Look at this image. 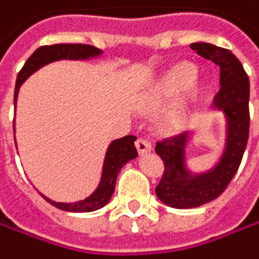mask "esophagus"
<instances>
[{"label": "esophagus", "instance_id": "obj_1", "mask_svg": "<svg viewBox=\"0 0 259 259\" xmlns=\"http://www.w3.org/2000/svg\"><path fill=\"white\" fill-rule=\"evenodd\" d=\"M136 147L137 151H138V154H146V153H150V151H151V144H150L147 140H144V138H138V140H137Z\"/></svg>", "mask_w": 259, "mask_h": 259}]
</instances>
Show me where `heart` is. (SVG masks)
<instances>
[{"instance_id": "1", "label": "heart", "mask_w": 259, "mask_h": 259, "mask_svg": "<svg viewBox=\"0 0 259 259\" xmlns=\"http://www.w3.org/2000/svg\"><path fill=\"white\" fill-rule=\"evenodd\" d=\"M198 70L191 62H179L157 77L137 99V109L143 113L163 110L157 128L163 134H178L187 128L192 110L201 95L197 81Z\"/></svg>"}]
</instances>
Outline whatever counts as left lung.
Segmentation results:
<instances>
[{
  "label": "left lung",
  "mask_w": 259,
  "mask_h": 259,
  "mask_svg": "<svg viewBox=\"0 0 259 259\" xmlns=\"http://www.w3.org/2000/svg\"><path fill=\"white\" fill-rule=\"evenodd\" d=\"M191 48L220 68V90L211 110L225 116V141L219 159L204 172L188 166V146L195 130L156 144V153L164 163L156 195L174 208H194L215 200L238 172L249 136V78L239 59L230 51L205 42L192 44Z\"/></svg>",
  "instance_id": "1"
}]
</instances>
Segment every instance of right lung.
I'll return each mask as SVG.
<instances>
[{"mask_svg":"<svg viewBox=\"0 0 259 259\" xmlns=\"http://www.w3.org/2000/svg\"><path fill=\"white\" fill-rule=\"evenodd\" d=\"M102 55H103L102 49H97L92 45H81V44H58V45L37 48L30 55V58L26 61V64L23 65L21 71L17 75L16 90H14V109L17 108V97H19L21 84L42 67L55 61H62V59L89 61V59L99 58ZM14 134H16V123H14ZM137 137L134 136H125L122 138L113 140L110 143L103 159L99 185L84 200L75 201V202H58V201L48 198L44 194L40 195L54 207L64 211H71V213H89V211H95L105 207L109 202L110 197L115 191V184H116L119 170L122 169L123 164H126L130 160L136 159L138 156L136 146H134ZM14 143L17 146L16 136H14Z\"/></svg>","mask_w":259,"mask_h":259,"instance_id":"add662e5","label":"right lung"}]
</instances>
